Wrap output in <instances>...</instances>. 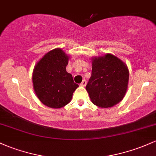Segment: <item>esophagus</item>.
Here are the masks:
<instances>
[{
    "mask_svg": "<svg viewBox=\"0 0 156 156\" xmlns=\"http://www.w3.org/2000/svg\"><path fill=\"white\" fill-rule=\"evenodd\" d=\"M87 85V81H85V80H83V81L81 82V84H80V86H81V87H85Z\"/></svg>",
    "mask_w": 156,
    "mask_h": 156,
    "instance_id": "obj_1",
    "label": "esophagus"
}]
</instances>
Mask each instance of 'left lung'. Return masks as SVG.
<instances>
[{
  "label": "left lung",
  "instance_id": "left-lung-1",
  "mask_svg": "<svg viewBox=\"0 0 156 156\" xmlns=\"http://www.w3.org/2000/svg\"><path fill=\"white\" fill-rule=\"evenodd\" d=\"M91 59L92 75L86 86L89 96L97 107H113L122 101L127 90V66L119 58L109 53Z\"/></svg>",
  "mask_w": 156,
  "mask_h": 156
}]
</instances>
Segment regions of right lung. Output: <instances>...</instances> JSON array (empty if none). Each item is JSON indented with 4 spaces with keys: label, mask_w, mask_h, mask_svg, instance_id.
Listing matches in <instances>:
<instances>
[{
    "label": "right lung",
    "mask_w": 156,
    "mask_h": 156,
    "mask_svg": "<svg viewBox=\"0 0 156 156\" xmlns=\"http://www.w3.org/2000/svg\"><path fill=\"white\" fill-rule=\"evenodd\" d=\"M69 55L60 48L52 49L37 61L32 73L33 89L43 104L58 109L69 104L78 87L66 72Z\"/></svg>",
    "instance_id": "1"
}]
</instances>
